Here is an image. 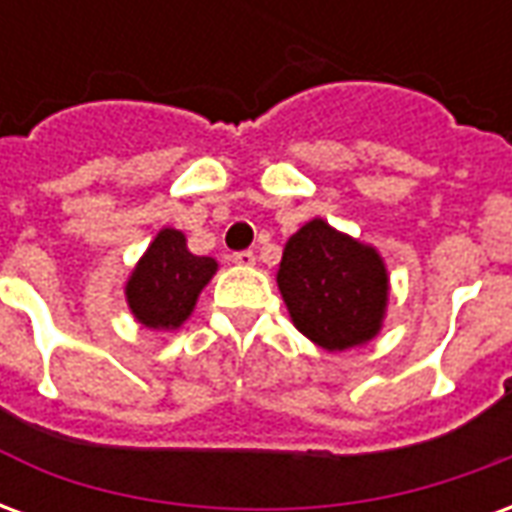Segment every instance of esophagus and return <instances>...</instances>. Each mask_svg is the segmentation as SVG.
<instances>
[{"label":"esophagus","mask_w":512,"mask_h":512,"mask_svg":"<svg viewBox=\"0 0 512 512\" xmlns=\"http://www.w3.org/2000/svg\"><path fill=\"white\" fill-rule=\"evenodd\" d=\"M255 252H249V249H244V252H235L233 255V263L235 266H244V268H249V266H255Z\"/></svg>","instance_id":"esophagus-1"}]
</instances>
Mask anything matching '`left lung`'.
Here are the masks:
<instances>
[{"label": "left lung", "instance_id": "left-lung-1", "mask_svg": "<svg viewBox=\"0 0 512 512\" xmlns=\"http://www.w3.org/2000/svg\"><path fill=\"white\" fill-rule=\"evenodd\" d=\"M277 285L293 326L329 351L376 340L389 304V271L376 246L310 219L282 249Z\"/></svg>", "mask_w": 512, "mask_h": 512}]
</instances>
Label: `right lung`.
Segmentation results:
<instances>
[{
    "mask_svg": "<svg viewBox=\"0 0 512 512\" xmlns=\"http://www.w3.org/2000/svg\"><path fill=\"white\" fill-rule=\"evenodd\" d=\"M216 271L219 263L194 255L180 230L161 227L126 282L128 310L145 329L178 332Z\"/></svg>",
    "mask_w": 512,
    "mask_h": 512,
    "instance_id": "add662e5",
    "label": "right lung"
}]
</instances>
